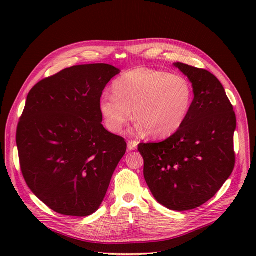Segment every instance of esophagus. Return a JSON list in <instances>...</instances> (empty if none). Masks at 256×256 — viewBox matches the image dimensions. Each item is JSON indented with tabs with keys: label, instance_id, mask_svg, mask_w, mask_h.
I'll return each mask as SVG.
<instances>
[{
	"label": "esophagus",
	"instance_id": "1",
	"mask_svg": "<svg viewBox=\"0 0 256 256\" xmlns=\"http://www.w3.org/2000/svg\"><path fill=\"white\" fill-rule=\"evenodd\" d=\"M138 146L136 141H128V150H134Z\"/></svg>",
	"mask_w": 256,
	"mask_h": 256
}]
</instances>
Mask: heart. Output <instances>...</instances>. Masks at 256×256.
Segmentation results:
<instances>
[{
	"instance_id": "1",
	"label": "heart",
	"mask_w": 256,
	"mask_h": 256,
	"mask_svg": "<svg viewBox=\"0 0 256 256\" xmlns=\"http://www.w3.org/2000/svg\"><path fill=\"white\" fill-rule=\"evenodd\" d=\"M113 92L99 100L106 127L120 132L132 110L138 128L156 138L171 136L182 128L193 97L191 84L184 76L150 68L122 74L113 84Z\"/></svg>"
}]
</instances>
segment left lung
<instances>
[{
  "label": "left lung",
  "instance_id": "obj_1",
  "mask_svg": "<svg viewBox=\"0 0 256 256\" xmlns=\"http://www.w3.org/2000/svg\"><path fill=\"white\" fill-rule=\"evenodd\" d=\"M194 98L182 128L159 143H140L144 178L154 198L177 212L216 196L235 166L236 115L221 82L205 69L175 63Z\"/></svg>",
  "mask_w": 256,
  "mask_h": 256
}]
</instances>
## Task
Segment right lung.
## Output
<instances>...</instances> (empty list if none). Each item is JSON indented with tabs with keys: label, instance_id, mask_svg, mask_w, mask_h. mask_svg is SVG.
I'll return each mask as SVG.
<instances>
[{
	"label": "right lung",
	"instance_id": "add662e5",
	"mask_svg": "<svg viewBox=\"0 0 256 256\" xmlns=\"http://www.w3.org/2000/svg\"><path fill=\"white\" fill-rule=\"evenodd\" d=\"M118 74L108 64L76 65L28 92L16 136L21 172L58 214H94L126 152L125 138L104 129L99 110L102 90Z\"/></svg>",
	"mask_w": 256,
	"mask_h": 256
}]
</instances>
